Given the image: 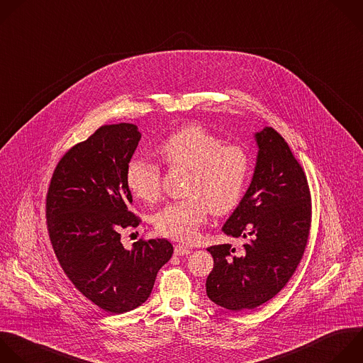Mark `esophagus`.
I'll return each instance as SVG.
<instances>
[{
  "label": "esophagus",
  "mask_w": 363,
  "mask_h": 363,
  "mask_svg": "<svg viewBox=\"0 0 363 363\" xmlns=\"http://www.w3.org/2000/svg\"><path fill=\"white\" fill-rule=\"evenodd\" d=\"M175 254L177 255H189L191 254V248L184 247V245H175Z\"/></svg>",
  "instance_id": "esophagus-1"
}]
</instances>
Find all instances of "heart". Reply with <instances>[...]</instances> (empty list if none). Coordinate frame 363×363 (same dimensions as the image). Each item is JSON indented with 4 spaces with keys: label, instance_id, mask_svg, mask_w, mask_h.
<instances>
[{
    "label": "heart",
    "instance_id": "b5f03b06",
    "mask_svg": "<svg viewBox=\"0 0 363 363\" xmlns=\"http://www.w3.org/2000/svg\"><path fill=\"white\" fill-rule=\"evenodd\" d=\"M165 165L188 169L184 185L186 198L165 205L154 218L155 229L168 238L189 242L211 209L223 215L242 199L251 177V158L245 148L225 141L199 125L171 134L160 147ZM161 167L147 158H134L127 168L133 194L154 202L161 194Z\"/></svg>",
    "mask_w": 363,
    "mask_h": 363
}]
</instances>
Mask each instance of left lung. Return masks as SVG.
I'll return each mask as SVG.
<instances>
[{
	"label": "left lung",
	"mask_w": 363,
	"mask_h": 363,
	"mask_svg": "<svg viewBox=\"0 0 363 363\" xmlns=\"http://www.w3.org/2000/svg\"><path fill=\"white\" fill-rule=\"evenodd\" d=\"M258 158L252 182L222 230L244 245L209 247L213 269L206 295L229 311L254 309L289 282L303 257L312 203L306 175L274 128L255 134Z\"/></svg>",
	"instance_id": "left-lung-1"
}]
</instances>
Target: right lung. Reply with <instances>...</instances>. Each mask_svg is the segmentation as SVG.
Returning a JSON list of instances; mask_svg holds the SVG:
<instances>
[{
	"label": "right lung",
	"instance_id": "add662e5",
	"mask_svg": "<svg viewBox=\"0 0 363 363\" xmlns=\"http://www.w3.org/2000/svg\"><path fill=\"white\" fill-rule=\"evenodd\" d=\"M141 134L134 124L98 128L57 164L45 203L55 257L74 286L109 313H124L151 295L158 271L171 259L167 239L121 244V229L137 228L127 168Z\"/></svg>",
	"mask_w": 363,
	"mask_h": 363
}]
</instances>
